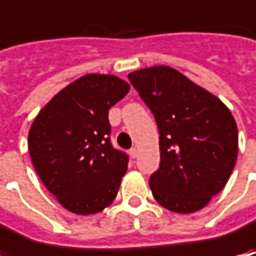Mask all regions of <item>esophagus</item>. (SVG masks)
Segmentation results:
<instances>
[{
  "label": "esophagus",
  "mask_w": 256,
  "mask_h": 256,
  "mask_svg": "<svg viewBox=\"0 0 256 256\" xmlns=\"http://www.w3.org/2000/svg\"><path fill=\"white\" fill-rule=\"evenodd\" d=\"M130 155H131L132 158H136V155H138V150H136V148H131V150H130Z\"/></svg>",
  "instance_id": "1"
}]
</instances>
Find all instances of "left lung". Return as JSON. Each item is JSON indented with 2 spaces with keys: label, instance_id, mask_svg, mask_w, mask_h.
<instances>
[{
  "label": "left lung",
  "instance_id": "8db88e82",
  "mask_svg": "<svg viewBox=\"0 0 256 256\" xmlns=\"http://www.w3.org/2000/svg\"><path fill=\"white\" fill-rule=\"evenodd\" d=\"M155 116L160 170L150 178L154 198L178 214L202 210L220 194L238 156V128L214 94L166 65L128 75Z\"/></svg>",
  "mask_w": 256,
  "mask_h": 256
}]
</instances>
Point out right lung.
<instances>
[{
    "mask_svg": "<svg viewBox=\"0 0 256 256\" xmlns=\"http://www.w3.org/2000/svg\"><path fill=\"white\" fill-rule=\"evenodd\" d=\"M130 91L115 75L86 74L52 96L35 116L28 150L46 190L70 212L92 215L110 206L128 156L110 142L108 111Z\"/></svg>",
    "mask_w": 256,
    "mask_h": 256,
    "instance_id": "obj_1",
    "label": "right lung"
}]
</instances>
